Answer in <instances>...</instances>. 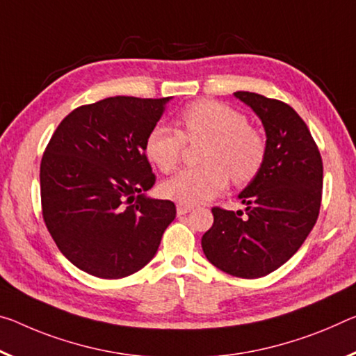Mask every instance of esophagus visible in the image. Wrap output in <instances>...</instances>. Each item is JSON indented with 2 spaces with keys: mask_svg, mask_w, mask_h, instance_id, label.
<instances>
[{
  "mask_svg": "<svg viewBox=\"0 0 356 356\" xmlns=\"http://www.w3.org/2000/svg\"><path fill=\"white\" fill-rule=\"evenodd\" d=\"M191 211H193V207H191V206L177 204V216H185V213H188Z\"/></svg>",
  "mask_w": 356,
  "mask_h": 356,
  "instance_id": "1",
  "label": "esophagus"
}]
</instances>
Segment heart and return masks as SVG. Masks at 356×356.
Segmentation results:
<instances>
[{
    "label": "heart",
    "instance_id": "b5f03b06",
    "mask_svg": "<svg viewBox=\"0 0 356 356\" xmlns=\"http://www.w3.org/2000/svg\"><path fill=\"white\" fill-rule=\"evenodd\" d=\"M182 134L171 127L156 125L145 138V155L161 172L177 168L185 140L206 139L201 163L184 169L163 184V195L185 206L202 204L222 195L229 179L234 185H247L255 179L266 160V139L249 125L241 111L213 99L188 104L177 117Z\"/></svg>",
    "mask_w": 356,
    "mask_h": 356
}]
</instances>
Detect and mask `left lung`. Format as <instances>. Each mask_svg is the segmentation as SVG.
I'll return each instance as SVG.
<instances>
[{"instance_id":"left-lung-1","label":"left lung","mask_w":356,"mask_h":356,"mask_svg":"<svg viewBox=\"0 0 356 356\" xmlns=\"http://www.w3.org/2000/svg\"><path fill=\"white\" fill-rule=\"evenodd\" d=\"M266 131V160L241 191L245 212L213 207V225L201 239L206 258L223 273L258 279L300 250L318 218L323 163L309 128L284 101L236 92Z\"/></svg>"}]
</instances>
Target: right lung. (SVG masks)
Instances as JSON below:
<instances>
[{
  "mask_svg": "<svg viewBox=\"0 0 356 356\" xmlns=\"http://www.w3.org/2000/svg\"><path fill=\"white\" fill-rule=\"evenodd\" d=\"M171 98L112 97L67 114L41 160V206L50 236L79 269L122 279L155 257L176 218L169 200L144 193L155 174L145 138Z\"/></svg>",
  "mask_w": 356,
  "mask_h": 356,
  "instance_id": "right-lung-1",
  "label": "right lung"
}]
</instances>
